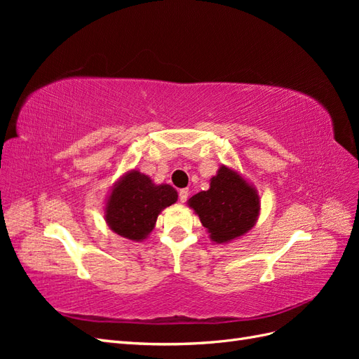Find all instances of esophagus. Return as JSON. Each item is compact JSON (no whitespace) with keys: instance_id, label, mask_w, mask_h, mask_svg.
Instances as JSON below:
<instances>
[{"instance_id":"esophagus-1","label":"esophagus","mask_w":359,"mask_h":359,"mask_svg":"<svg viewBox=\"0 0 359 359\" xmlns=\"http://www.w3.org/2000/svg\"><path fill=\"white\" fill-rule=\"evenodd\" d=\"M187 198H189V190L187 189H181L180 190V201L184 203L187 201Z\"/></svg>"}]
</instances>
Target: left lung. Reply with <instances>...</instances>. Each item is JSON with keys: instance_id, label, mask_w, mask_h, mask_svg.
<instances>
[{"instance_id": "obj_1", "label": "left lung", "mask_w": 359, "mask_h": 359, "mask_svg": "<svg viewBox=\"0 0 359 359\" xmlns=\"http://www.w3.org/2000/svg\"><path fill=\"white\" fill-rule=\"evenodd\" d=\"M211 241L227 244L253 229L260 212L257 190L240 172L224 165L211 178L210 189L189 199Z\"/></svg>"}]
</instances>
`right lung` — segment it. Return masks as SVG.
Masks as SVG:
<instances>
[{"label": "right lung", "instance_id": "obj_1", "mask_svg": "<svg viewBox=\"0 0 359 359\" xmlns=\"http://www.w3.org/2000/svg\"><path fill=\"white\" fill-rule=\"evenodd\" d=\"M178 201L169 184H154L145 173L126 172L107 194L104 220L116 235L132 241H144L154 229L158 214Z\"/></svg>", "mask_w": 359, "mask_h": 359}]
</instances>
